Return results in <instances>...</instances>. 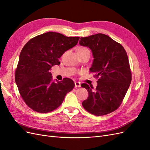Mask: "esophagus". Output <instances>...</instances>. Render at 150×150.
I'll return each mask as SVG.
<instances>
[{
  "mask_svg": "<svg viewBox=\"0 0 150 150\" xmlns=\"http://www.w3.org/2000/svg\"><path fill=\"white\" fill-rule=\"evenodd\" d=\"M81 87V83L79 82H75V88H79Z\"/></svg>",
  "mask_w": 150,
  "mask_h": 150,
  "instance_id": "1",
  "label": "esophagus"
}]
</instances>
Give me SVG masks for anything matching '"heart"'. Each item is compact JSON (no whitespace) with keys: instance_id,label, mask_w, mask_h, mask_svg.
Segmentation results:
<instances>
[{"instance_id":"obj_1","label":"heart","mask_w":150,"mask_h":150,"mask_svg":"<svg viewBox=\"0 0 150 150\" xmlns=\"http://www.w3.org/2000/svg\"><path fill=\"white\" fill-rule=\"evenodd\" d=\"M86 51H89V49L87 48H85V47H82V48H80L78 50V52H86Z\"/></svg>"}]
</instances>
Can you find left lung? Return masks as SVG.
I'll return each mask as SVG.
<instances>
[{"instance_id":"obj_1","label":"left lung","mask_w":150,"mask_h":150,"mask_svg":"<svg viewBox=\"0 0 150 150\" xmlns=\"http://www.w3.org/2000/svg\"><path fill=\"white\" fill-rule=\"evenodd\" d=\"M79 44L91 50L94 60L89 70L99 78L95 89L81 84L89 94L82 105L94 115L109 114L120 107L131 82L128 55L121 44L101 33L81 38Z\"/></svg>"}]
</instances>
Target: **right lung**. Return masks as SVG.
<instances>
[{
  "instance_id": "add662e5",
  "label": "right lung",
  "mask_w": 150,
  "mask_h": 150,
  "mask_svg": "<svg viewBox=\"0 0 150 150\" xmlns=\"http://www.w3.org/2000/svg\"><path fill=\"white\" fill-rule=\"evenodd\" d=\"M79 37H66L48 32L29 40L22 48L15 80L24 101L39 112L52 111L61 106L75 84L69 78L54 82L49 71L59 65L63 54L78 44Z\"/></svg>"
}]
</instances>
